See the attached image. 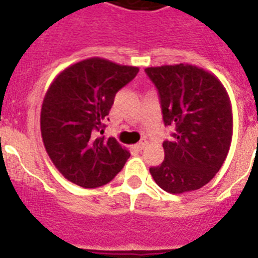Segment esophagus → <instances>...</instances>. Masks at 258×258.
Masks as SVG:
<instances>
[{
  "mask_svg": "<svg viewBox=\"0 0 258 258\" xmlns=\"http://www.w3.org/2000/svg\"><path fill=\"white\" fill-rule=\"evenodd\" d=\"M147 144H148V140L147 139H143V140H142V142H140V143L136 144L135 148H136V150L142 151V150H144V148L147 147Z\"/></svg>",
  "mask_w": 258,
  "mask_h": 258,
  "instance_id": "1",
  "label": "esophagus"
}]
</instances>
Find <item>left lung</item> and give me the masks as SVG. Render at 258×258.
Wrapping results in <instances>:
<instances>
[{
    "label": "left lung",
    "mask_w": 258,
    "mask_h": 258,
    "mask_svg": "<svg viewBox=\"0 0 258 258\" xmlns=\"http://www.w3.org/2000/svg\"><path fill=\"white\" fill-rule=\"evenodd\" d=\"M146 73L160 96L163 120L173 125L164 160L151 167L155 183L177 195L204 187L227 159L233 134L232 104L216 75L195 64H164Z\"/></svg>",
    "instance_id": "left-lung-1"
}]
</instances>
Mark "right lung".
Masks as SVG:
<instances>
[{
  "label": "right lung",
  "mask_w": 258,
  "mask_h": 258,
  "mask_svg": "<svg viewBox=\"0 0 258 258\" xmlns=\"http://www.w3.org/2000/svg\"><path fill=\"white\" fill-rule=\"evenodd\" d=\"M139 69L94 56L60 71L41 108V135L55 168L83 188L107 184L120 172L130 151L103 134L115 94Z\"/></svg>",
  "instance_id": "add662e5"
}]
</instances>
